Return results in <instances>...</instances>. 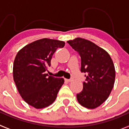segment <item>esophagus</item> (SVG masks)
I'll return each instance as SVG.
<instances>
[{"label": "esophagus", "instance_id": "34e87169", "mask_svg": "<svg viewBox=\"0 0 129 129\" xmlns=\"http://www.w3.org/2000/svg\"><path fill=\"white\" fill-rule=\"evenodd\" d=\"M65 80H66V81H67V82H71V81H72V79H67V78H66Z\"/></svg>", "mask_w": 129, "mask_h": 129}]
</instances>
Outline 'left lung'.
Instances as JSON below:
<instances>
[{"instance_id":"left-lung-1","label":"left lung","mask_w":129,"mask_h":129,"mask_svg":"<svg viewBox=\"0 0 129 129\" xmlns=\"http://www.w3.org/2000/svg\"><path fill=\"white\" fill-rule=\"evenodd\" d=\"M67 42L80 56V71L86 77L82 91L76 94L78 102L88 109L96 108L107 100L114 86L112 59L107 51L90 41L78 38Z\"/></svg>"}]
</instances>
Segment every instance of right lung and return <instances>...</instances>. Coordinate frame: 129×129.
<instances>
[{
  "instance_id": "right-lung-1",
  "label": "right lung",
  "mask_w": 129,
  "mask_h": 129,
  "mask_svg": "<svg viewBox=\"0 0 129 129\" xmlns=\"http://www.w3.org/2000/svg\"><path fill=\"white\" fill-rule=\"evenodd\" d=\"M64 42L56 39H39L19 51L13 64V77L24 101L36 109L46 107L55 102L64 84L62 78L46 74L52 56Z\"/></svg>"
}]
</instances>
